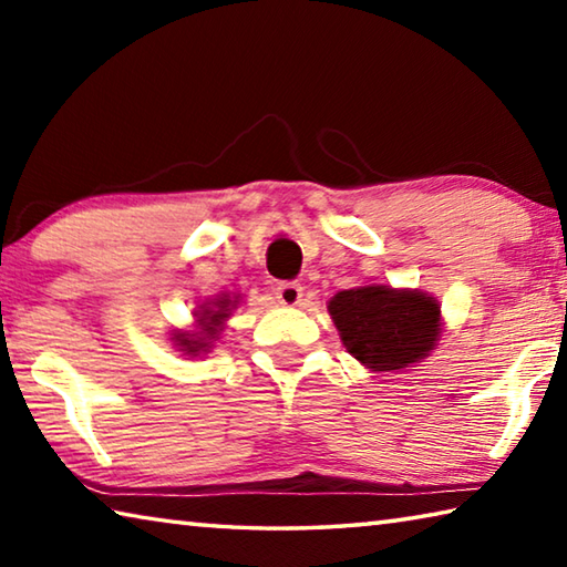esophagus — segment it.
<instances>
[{"instance_id":"obj_1","label":"esophagus","mask_w":567,"mask_h":567,"mask_svg":"<svg viewBox=\"0 0 567 567\" xmlns=\"http://www.w3.org/2000/svg\"><path fill=\"white\" fill-rule=\"evenodd\" d=\"M275 297H277V302L287 305V307L300 305V300H302V285H300V282H290V280H287V282H277Z\"/></svg>"}]
</instances>
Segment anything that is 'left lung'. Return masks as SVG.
<instances>
[{"mask_svg":"<svg viewBox=\"0 0 567 567\" xmlns=\"http://www.w3.org/2000/svg\"><path fill=\"white\" fill-rule=\"evenodd\" d=\"M328 307L344 348L370 370L408 368L440 334V307L422 292L368 285L338 292Z\"/></svg>","mask_w":567,"mask_h":567,"instance_id":"obj_1","label":"left lung"}]
</instances>
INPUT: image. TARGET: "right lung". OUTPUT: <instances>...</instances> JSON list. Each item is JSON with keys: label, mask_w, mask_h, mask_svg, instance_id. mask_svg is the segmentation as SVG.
I'll use <instances>...</instances> for the list:
<instances>
[{"label": "right lung", "mask_w": 567, "mask_h": 567, "mask_svg": "<svg viewBox=\"0 0 567 567\" xmlns=\"http://www.w3.org/2000/svg\"><path fill=\"white\" fill-rule=\"evenodd\" d=\"M229 307H233V300H227V297H219L213 305H205V310L199 312V332H182L177 334V344L185 352L189 354H197L199 350H207L209 348V340L217 338L219 328H223V320L227 318Z\"/></svg>", "instance_id": "1"}]
</instances>
